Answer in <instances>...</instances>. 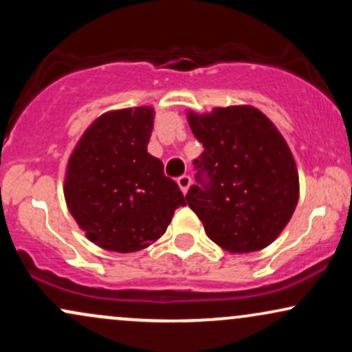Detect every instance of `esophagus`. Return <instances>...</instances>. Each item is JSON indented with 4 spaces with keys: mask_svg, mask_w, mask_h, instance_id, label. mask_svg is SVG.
I'll return each instance as SVG.
<instances>
[{
    "mask_svg": "<svg viewBox=\"0 0 352 352\" xmlns=\"http://www.w3.org/2000/svg\"><path fill=\"white\" fill-rule=\"evenodd\" d=\"M177 184H179V187H180L182 192L187 193L188 188H190V185H192V179H190L188 175H182V177H179V179H177Z\"/></svg>",
    "mask_w": 352,
    "mask_h": 352,
    "instance_id": "34e87169",
    "label": "esophagus"
}]
</instances>
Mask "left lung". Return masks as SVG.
I'll use <instances>...</instances> for the list:
<instances>
[{"label": "left lung", "instance_id": "obj_1", "mask_svg": "<svg viewBox=\"0 0 352 352\" xmlns=\"http://www.w3.org/2000/svg\"><path fill=\"white\" fill-rule=\"evenodd\" d=\"M187 120L205 151L185 199L210 240L230 253L272 245L300 199L296 162L276 125L253 106L188 111Z\"/></svg>", "mask_w": 352, "mask_h": 352}]
</instances>
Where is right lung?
<instances>
[{
  "label": "right lung",
  "instance_id": "add662e5",
  "mask_svg": "<svg viewBox=\"0 0 352 352\" xmlns=\"http://www.w3.org/2000/svg\"><path fill=\"white\" fill-rule=\"evenodd\" d=\"M153 116L147 106L106 112L86 129L67 162V208L89 240L109 252L147 248L185 205L164 164L147 152Z\"/></svg>",
  "mask_w": 352,
  "mask_h": 352
}]
</instances>
